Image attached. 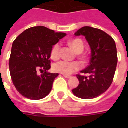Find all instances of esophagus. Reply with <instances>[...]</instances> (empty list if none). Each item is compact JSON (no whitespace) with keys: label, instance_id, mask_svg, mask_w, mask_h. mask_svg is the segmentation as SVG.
<instances>
[{"label":"esophagus","instance_id":"esophagus-1","mask_svg":"<svg viewBox=\"0 0 128 128\" xmlns=\"http://www.w3.org/2000/svg\"><path fill=\"white\" fill-rule=\"evenodd\" d=\"M64 75V78H68V79H69V78H71V76H70V75Z\"/></svg>","mask_w":128,"mask_h":128}]
</instances>
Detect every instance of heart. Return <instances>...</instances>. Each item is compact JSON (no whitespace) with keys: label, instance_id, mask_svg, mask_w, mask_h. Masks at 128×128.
I'll use <instances>...</instances> for the list:
<instances>
[{"label":"heart","instance_id":"obj_1","mask_svg":"<svg viewBox=\"0 0 128 128\" xmlns=\"http://www.w3.org/2000/svg\"><path fill=\"white\" fill-rule=\"evenodd\" d=\"M68 44L78 53H82L84 48V44L83 41L79 38L70 40L68 42ZM60 46L58 43L53 45L50 50L51 58L54 60H58L60 58ZM82 58L85 59V57L82 56ZM80 63L77 61L67 62L62 60L55 63L53 66V69L55 72H60L66 75H70L72 72L78 71V70L80 69Z\"/></svg>","mask_w":128,"mask_h":128}]
</instances>
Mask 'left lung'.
Listing matches in <instances>:
<instances>
[{
    "label": "left lung",
    "mask_w": 128,
    "mask_h": 128,
    "mask_svg": "<svg viewBox=\"0 0 128 128\" xmlns=\"http://www.w3.org/2000/svg\"><path fill=\"white\" fill-rule=\"evenodd\" d=\"M84 36L91 49L90 64L77 75L79 86L72 90L73 94L84 99L96 98L109 88L114 76L118 62L114 40L101 29L84 26L75 34Z\"/></svg>",
    "instance_id": "8db88e82"
}]
</instances>
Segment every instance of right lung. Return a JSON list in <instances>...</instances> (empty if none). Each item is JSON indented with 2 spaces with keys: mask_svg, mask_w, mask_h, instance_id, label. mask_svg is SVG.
Instances as JSON below:
<instances>
[{
  "mask_svg": "<svg viewBox=\"0 0 128 128\" xmlns=\"http://www.w3.org/2000/svg\"><path fill=\"white\" fill-rule=\"evenodd\" d=\"M45 26L26 29L14 41L10 55V70L17 91L27 99L38 100L47 96L58 73H50V50L66 36ZM42 74L39 76L37 72Z\"/></svg>",
  "mask_w": 128,
  "mask_h": 128,
  "instance_id": "right-lung-1",
  "label": "right lung"
}]
</instances>
